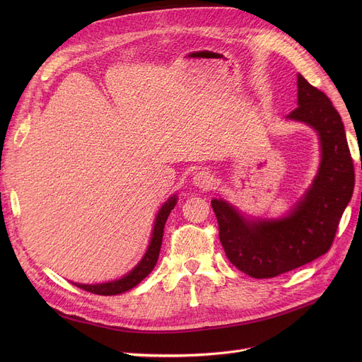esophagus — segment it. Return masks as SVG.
<instances>
[{"label":"esophagus","mask_w":362,"mask_h":362,"mask_svg":"<svg viewBox=\"0 0 362 362\" xmlns=\"http://www.w3.org/2000/svg\"><path fill=\"white\" fill-rule=\"evenodd\" d=\"M192 185L205 191V189H210L214 185V177L211 173H208V171L201 170L192 177Z\"/></svg>","instance_id":"obj_1"}]
</instances>
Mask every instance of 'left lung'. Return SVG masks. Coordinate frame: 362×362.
Listing matches in <instances>:
<instances>
[{"label":"left lung","instance_id":"8db88e82","mask_svg":"<svg viewBox=\"0 0 362 362\" xmlns=\"http://www.w3.org/2000/svg\"><path fill=\"white\" fill-rule=\"evenodd\" d=\"M298 107L286 116L317 132V175L288 214L252 218L221 198L211 201L224 252L236 269L255 279L295 270L326 254L354 192L355 175L345 126L325 92L298 74Z\"/></svg>","mask_w":362,"mask_h":362}]
</instances>
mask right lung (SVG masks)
<instances>
[{"mask_svg": "<svg viewBox=\"0 0 362 362\" xmlns=\"http://www.w3.org/2000/svg\"><path fill=\"white\" fill-rule=\"evenodd\" d=\"M177 204V195H171L158 210L154 221V227H152V233H151V240L148 248L141 258V261L133 267L127 274H124L120 279L105 281V283H95V284H85V283H73L74 286H78L83 291H88L95 295H120L124 293L130 289H133L139 284L156 267L160 250H161V242H163V235H164V224L171 213V210L176 206Z\"/></svg>", "mask_w": 362, "mask_h": 362, "instance_id": "obj_1", "label": "right lung"}]
</instances>
